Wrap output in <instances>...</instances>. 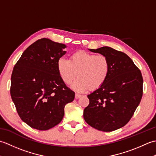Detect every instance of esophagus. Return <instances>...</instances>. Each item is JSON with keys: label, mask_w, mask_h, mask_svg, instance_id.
Here are the masks:
<instances>
[{"label": "esophagus", "mask_w": 156, "mask_h": 156, "mask_svg": "<svg viewBox=\"0 0 156 156\" xmlns=\"http://www.w3.org/2000/svg\"><path fill=\"white\" fill-rule=\"evenodd\" d=\"M81 94H78V93H76V95H75V98H76V99H78V98H79L80 97H81Z\"/></svg>", "instance_id": "34e87169"}]
</instances>
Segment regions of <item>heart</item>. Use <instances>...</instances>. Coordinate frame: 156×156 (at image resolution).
I'll return each mask as SVG.
<instances>
[{
    "label": "heart",
    "mask_w": 156,
    "mask_h": 156,
    "mask_svg": "<svg viewBox=\"0 0 156 156\" xmlns=\"http://www.w3.org/2000/svg\"><path fill=\"white\" fill-rule=\"evenodd\" d=\"M110 67L106 56L83 51L74 53L69 60L60 58L58 62L59 74L64 83L70 84L78 73L79 78L72 85V88L78 92L100 88L107 80Z\"/></svg>",
    "instance_id": "1"
}]
</instances>
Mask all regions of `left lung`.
Returning <instances> with one entry per match:
<instances>
[{"instance_id":"1","label":"left lung","mask_w":156,"mask_h":156,"mask_svg":"<svg viewBox=\"0 0 156 156\" xmlns=\"http://www.w3.org/2000/svg\"><path fill=\"white\" fill-rule=\"evenodd\" d=\"M89 50L106 56L111 67L105 83L88 95L90 102L84 110V119L99 131L117 130L127 123L140 105L143 94L141 73L123 52L107 46Z\"/></svg>"}]
</instances>
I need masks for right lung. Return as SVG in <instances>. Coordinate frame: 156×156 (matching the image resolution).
<instances>
[{
	"label": "right lung",
	"mask_w": 156,
	"mask_h": 156,
	"mask_svg": "<svg viewBox=\"0 0 156 156\" xmlns=\"http://www.w3.org/2000/svg\"><path fill=\"white\" fill-rule=\"evenodd\" d=\"M66 45L47 38L25 49L11 75V95L19 117L31 127L48 130L59 124L65 105L75 93L66 87L58 69Z\"/></svg>",
	"instance_id": "obj_1"
}]
</instances>
